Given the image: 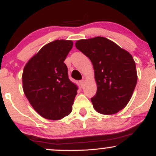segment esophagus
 <instances>
[{
  "label": "esophagus",
  "instance_id": "34e87169",
  "mask_svg": "<svg viewBox=\"0 0 156 156\" xmlns=\"http://www.w3.org/2000/svg\"><path fill=\"white\" fill-rule=\"evenodd\" d=\"M80 86H81L82 87H83L84 84H85V80L83 79V80H80Z\"/></svg>",
  "mask_w": 156,
  "mask_h": 156
}]
</instances>
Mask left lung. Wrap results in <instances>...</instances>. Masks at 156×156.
Segmentation results:
<instances>
[{
  "instance_id": "obj_1",
  "label": "left lung",
  "mask_w": 156,
  "mask_h": 156,
  "mask_svg": "<svg viewBox=\"0 0 156 156\" xmlns=\"http://www.w3.org/2000/svg\"><path fill=\"white\" fill-rule=\"evenodd\" d=\"M77 49L92 62L98 90L91 99L96 112L110 115L126 106L137 83L136 64L129 52L110 39H80Z\"/></svg>"
}]
</instances>
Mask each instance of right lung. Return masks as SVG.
I'll return each instance as SVG.
<instances>
[{"mask_svg": "<svg viewBox=\"0 0 156 156\" xmlns=\"http://www.w3.org/2000/svg\"><path fill=\"white\" fill-rule=\"evenodd\" d=\"M72 40L56 39L41 48L23 69V89L40 116L58 120L72 112L78 87L68 78L64 63L72 49Z\"/></svg>", "mask_w": 156, "mask_h": 156, "instance_id": "add662e5", "label": "right lung"}]
</instances>
